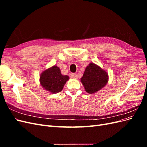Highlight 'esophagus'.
<instances>
[{
    "mask_svg": "<svg viewBox=\"0 0 147 147\" xmlns=\"http://www.w3.org/2000/svg\"><path fill=\"white\" fill-rule=\"evenodd\" d=\"M71 78L73 79H77V75L76 74H72L71 75Z\"/></svg>",
    "mask_w": 147,
    "mask_h": 147,
    "instance_id": "34e87169",
    "label": "esophagus"
}]
</instances>
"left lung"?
<instances>
[{"label": "left lung", "mask_w": 147, "mask_h": 147, "mask_svg": "<svg viewBox=\"0 0 147 147\" xmlns=\"http://www.w3.org/2000/svg\"><path fill=\"white\" fill-rule=\"evenodd\" d=\"M85 91L89 94L98 92L107 84L109 75L98 65L91 63L86 67L80 79Z\"/></svg>", "instance_id": "left-lung-1"}]
</instances>
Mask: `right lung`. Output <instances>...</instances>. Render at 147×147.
<instances>
[{"mask_svg": "<svg viewBox=\"0 0 147 147\" xmlns=\"http://www.w3.org/2000/svg\"><path fill=\"white\" fill-rule=\"evenodd\" d=\"M69 80L68 75H63L59 67L55 65L43 71L40 75L39 81L44 90L51 94H56L63 90Z\"/></svg>", "mask_w": 147, "mask_h": 147, "instance_id": "obj_1", "label": "right lung"}]
</instances>
